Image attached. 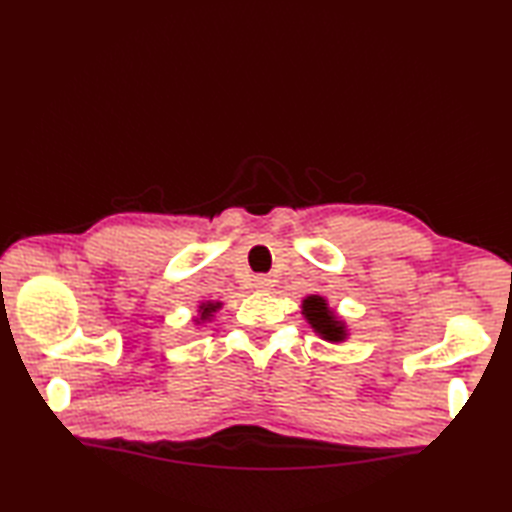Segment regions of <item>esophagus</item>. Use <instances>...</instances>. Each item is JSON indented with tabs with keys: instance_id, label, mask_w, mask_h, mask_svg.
Here are the masks:
<instances>
[{
	"instance_id": "1",
	"label": "esophagus",
	"mask_w": 512,
	"mask_h": 512,
	"mask_svg": "<svg viewBox=\"0 0 512 512\" xmlns=\"http://www.w3.org/2000/svg\"><path fill=\"white\" fill-rule=\"evenodd\" d=\"M253 287H255L257 291H271V287H273V280H271V277L259 275V277H255V284H253Z\"/></svg>"
}]
</instances>
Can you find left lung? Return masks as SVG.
Listing matches in <instances>:
<instances>
[{
    "mask_svg": "<svg viewBox=\"0 0 512 512\" xmlns=\"http://www.w3.org/2000/svg\"><path fill=\"white\" fill-rule=\"evenodd\" d=\"M302 316L307 318L311 329H314L323 341L343 343L348 339V327H345L343 320L336 316L334 309H329L327 300L323 296L311 293V296L302 300Z\"/></svg>",
    "mask_w": 512,
    "mask_h": 512,
    "instance_id": "left-lung-1",
    "label": "left lung"
}]
</instances>
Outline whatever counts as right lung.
Listing matches in <instances>:
<instances>
[{
	"mask_svg": "<svg viewBox=\"0 0 512 512\" xmlns=\"http://www.w3.org/2000/svg\"><path fill=\"white\" fill-rule=\"evenodd\" d=\"M223 307V302H214V300H207V302H201L198 305V318H194L196 325L201 323H207V320H212V316L216 314Z\"/></svg>",
	"mask_w": 512,
	"mask_h": 512,
	"instance_id": "obj_1",
	"label": "right lung"
}]
</instances>
